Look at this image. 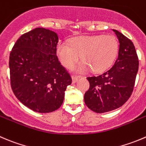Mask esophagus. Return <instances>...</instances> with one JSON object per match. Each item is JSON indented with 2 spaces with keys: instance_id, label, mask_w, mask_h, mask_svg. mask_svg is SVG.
Masks as SVG:
<instances>
[{
  "instance_id": "esophagus-1",
  "label": "esophagus",
  "mask_w": 146,
  "mask_h": 146,
  "mask_svg": "<svg viewBox=\"0 0 146 146\" xmlns=\"http://www.w3.org/2000/svg\"><path fill=\"white\" fill-rule=\"evenodd\" d=\"M79 77L78 76H72V80H73V83H76V82L78 80Z\"/></svg>"
}]
</instances>
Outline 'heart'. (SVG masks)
Instances as JSON below:
<instances>
[{"label": "heart", "instance_id": "heart-1", "mask_svg": "<svg viewBox=\"0 0 146 146\" xmlns=\"http://www.w3.org/2000/svg\"><path fill=\"white\" fill-rule=\"evenodd\" d=\"M118 51V43L111 35H87L70 40V46L60 41L57 45V53L62 64L70 68L81 56L83 63L75 66L78 72L91 68L93 72H102L112 65Z\"/></svg>", "mask_w": 146, "mask_h": 146}]
</instances>
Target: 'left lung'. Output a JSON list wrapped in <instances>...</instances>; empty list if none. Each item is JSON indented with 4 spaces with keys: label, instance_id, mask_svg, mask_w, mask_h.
<instances>
[{
    "label": "left lung",
    "instance_id": "1",
    "mask_svg": "<svg viewBox=\"0 0 146 146\" xmlns=\"http://www.w3.org/2000/svg\"><path fill=\"white\" fill-rule=\"evenodd\" d=\"M113 31L119 41L118 58L103 74L87 78L90 88L84 95L85 103L91 111L98 113L118 108L129 99L139 66L133 42L119 31Z\"/></svg>",
    "mask_w": 146,
    "mask_h": 146
}]
</instances>
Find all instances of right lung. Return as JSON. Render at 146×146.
<instances>
[{
	"mask_svg": "<svg viewBox=\"0 0 146 146\" xmlns=\"http://www.w3.org/2000/svg\"><path fill=\"white\" fill-rule=\"evenodd\" d=\"M58 36L44 28L23 34L10 53L11 86L17 98L38 113L61 106L72 78L56 56Z\"/></svg>",
	"mask_w": 146,
	"mask_h": 146,
	"instance_id": "obj_1",
	"label": "right lung"
}]
</instances>
